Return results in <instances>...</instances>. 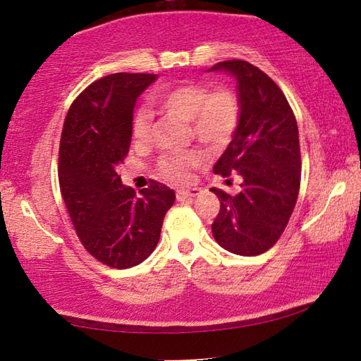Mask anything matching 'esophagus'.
<instances>
[{
  "mask_svg": "<svg viewBox=\"0 0 361 361\" xmlns=\"http://www.w3.org/2000/svg\"><path fill=\"white\" fill-rule=\"evenodd\" d=\"M202 194V189L199 188H183V189H178L176 191V199L178 200H183L186 197H195V195Z\"/></svg>",
  "mask_w": 361,
  "mask_h": 361,
  "instance_id": "obj_1",
  "label": "esophagus"
}]
</instances>
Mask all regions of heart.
Here are the masks:
<instances>
[{"label": "heart", "mask_w": 361, "mask_h": 361, "mask_svg": "<svg viewBox=\"0 0 361 361\" xmlns=\"http://www.w3.org/2000/svg\"><path fill=\"white\" fill-rule=\"evenodd\" d=\"M152 105L161 111L186 121L191 135L210 148H224L240 124V102L234 90L199 82L178 84L164 89L152 97ZM151 113L140 108L132 121V137L137 143L149 140ZM205 161L200 151L170 152L159 161V175L164 180L183 183L189 178L192 169L202 166Z\"/></svg>", "instance_id": "b5f03b06"}]
</instances>
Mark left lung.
<instances>
[{"label":"left lung","mask_w":361,"mask_h":361,"mask_svg":"<svg viewBox=\"0 0 361 361\" xmlns=\"http://www.w3.org/2000/svg\"><path fill=\"white\" fill-rule=\"evenodd\" d=\"M209 71L234 76L240 102V124L213 172L242 181L235 195L212 188L221 204L212 232L228 252L256 256L280 239L296 205L301 185L296 118L279 85L258 66L226 60Z\"/></svg>","instance_id":"8db88e82"}]
</instances>
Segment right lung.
Returning <instances> with one entry per match:
<instances>
[{
  "mask_svg": "<svg viewBox=\"0 0 361 361\" xmlns=\"http://www.w3.org/2000/svg\"><path fill=\"white\" fill-rule=\"evenodd\" d=\"M157 79L114 73L87 85L66 114L59 151V183L84 248L103 264L127 269L154 252L173 189L154 181L137 195L118 167L130 148L133 108Z\"/></svg>",
  "mask_w": 361,
  "mask_h": 361,
  "instance_id": "1",
  "label": "right lung"
}]
</instances>
